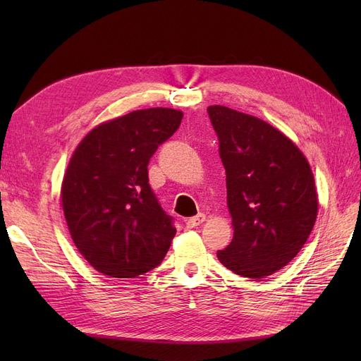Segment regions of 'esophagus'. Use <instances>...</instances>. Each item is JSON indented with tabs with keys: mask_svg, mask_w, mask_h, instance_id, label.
Here are the masks:
<instances>
[{
	"mask_svg": "<svg viewBox=\"0 0 361 361\" xmlns=\"http://www.w3.org/2000/svg\"><path fill=\"white\" fill-rule=\"evenodd\" d=\"M204 220H206V215H204V214H199V215L188 218V220H185V224H187L188 228H194V227L200 226Z\"/></svg>",
	"mask_w": 361,
	"mask_h": 361,
	"instance_id": "1",
	"label": "esophagus"
}]
</instances>
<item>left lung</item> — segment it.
Here are the masks:
<instances>
[{"instance_id": "1", "label": "left lung", "mask_w": 361, "mask_h": 361, "mask_svg": "<svg viewBox=\"0 0 361 361\" xmlns=\"http://www.w3.org/2000/svg\"><path fill=\"white\" fill-rule=\"evenodd\" d=\"M226 169L233 239L216 251L235 274L264 279L286 267L307 241L318 194L307 159L292 141L255 116L207 106Z\"/></svg>"}]
</instances>
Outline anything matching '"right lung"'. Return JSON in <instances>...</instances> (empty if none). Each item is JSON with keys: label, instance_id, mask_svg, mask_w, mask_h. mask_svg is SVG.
I'll use <instances>...</instances> for the list:
<instances>
[{"label": "right lung", "instance_id": "1", "mask_svg": "<svg viewBox=\"0 0 361 361\" xmlns=\"http://www.w3.org/2000/svg\"><path fill=\"white\" fill-rule=\"evenodd\" d=\"M183 113L137 110L101 123L73 152L61 204L73 244L105 276L133 279L157 268L176 235L149 185L147 166Z\"/></svg>", "mask_w": 361, "mask_h": 361}]
</instances>
